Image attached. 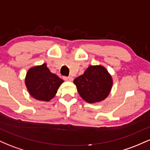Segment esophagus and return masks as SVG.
I'll return each mask as SVG.
<instances>
[{"instance_id":"1","label":"esophagus","mask_w":150,"mask_h":150,"mask_svg":"<svg viewBox=\"0 0 150 150\" xmlns=\"http://www.w3.org/2000/svg\"><path fill=\"white\" fill-rule=\"evenodd\" d=\"M63 79L66 81H73V78L71 76H68V77L64 76L63 77Z\"/></svg>"}]
</instances>
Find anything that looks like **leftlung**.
<instances>
[{
    "instance_id": "8db88e82",
    "label": "left lung",
    "mask_w": 150,
    "mask_h": 150,
    "mask_svg": "<svg viewBox=\"0 0 150 150\" xmlns=\"http://www.w3.org/2000/svg\"><path fill=\"white\" fill-rule=\"evenodd\" d=\"M80 97L88 103L99 102L108 95L113 81L106 68L101 65L88 67L83 75L74 80Z\"/></svg>"
}]
</instances>
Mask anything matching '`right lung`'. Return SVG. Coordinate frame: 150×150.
<instances>
[{
	"mask_svg": "<svg viewBox=\"0 0 150 150\" xmlns=\"http://www.w3.org/2000/svg\"><path fill=\"white\" fill-rule=\"evenodd\" d=\"M63 80L50 72L46 63L30 68L25 84L31 95L36 99L49 101L54 97Z\"/></svg>",
	"mask_w": 150,
	"mask_h": 150,
	"instance_id": "add662e5",
	"label": "right lung"
}]
</instances>
